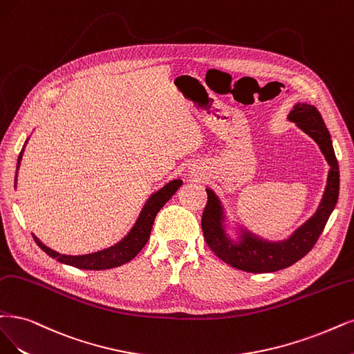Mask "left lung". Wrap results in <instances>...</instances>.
Masks as SVG:
<instances>
[{
    "instance_id": "1",
    "label": "left lung",
    "mask_w": 354,
    "mask_h": 354,
    "mask_svg": "<svg viewBox=\"0 0 354 354\" xmlns=\"http://www.w3.org/2000/svg\"><path fill=\"white\" fill-rule=\"evenodd\" d=\"M287 118L310 138L315 140L331 167L324 197L317 213L305 225L300 226L289 239L281 242H268L254 236L252 233H245L239 243L232 242L227 238L223 225H221L225 216L220 200L212 189H205L207 205L201 217L204 239L210 246V250L223 263L242 271L272 272L297 263L317 243L338 200V162L333 149L331 136L324 124L321 113L313 104L297 103Z\"/></svg>"
}]
</instances>
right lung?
<instances>
[{"instance_id":"1","label":"right lung","mask_w":354,"mask_h":354,"mask_svg":"<svg viewBox=\"0 0 354 354\" xmlns=\"http://www.w3.org/2000/svg\"><path fill=\"white\" fill-rule=\"evenodd\" d=\"M23 150L24 147L19 154L17 169L21 160ZM180 185H182L180 179L170 180L169 184H166L162 189L153 194L149 198V201L146 203V205H144L136 226L131 229V232L120 243L108 248V250H103L95 254H87V255H62L52 251L50 248H48L46 245H44L41 241H39L35 234H33V239L44 252H46L50 258H57V261H59L62 264H67L82 270H108V268L120 267L133 259L142 250L144 245L147 243L157 213L160 212V208L170 200V197H172V195L178 191Z\"/></svg>"}]
</instances>
